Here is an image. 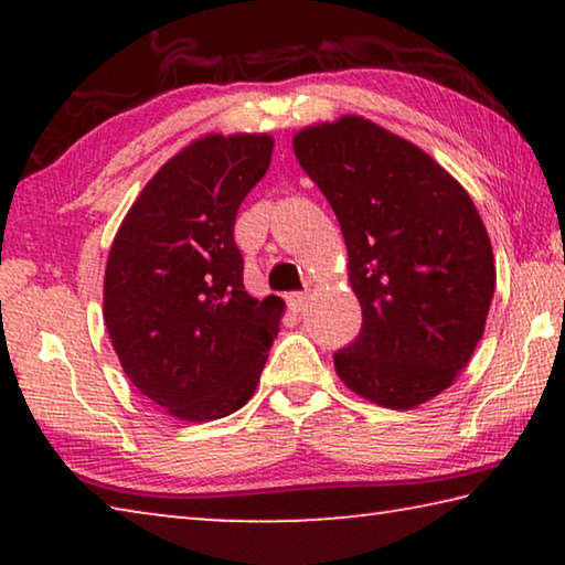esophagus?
Here are the masks:
<instances>
[{
    "instance_id": "34e87169",
    "label": "esophagus",
    "mask_w": 565,
    "mask_h": 565,
    "mask_svg": "<svg viewBox=\"0 0 565 565\" xmlns=\"http://www.w3.org/2000/svg\"><path fill=\"white\" fill-rule=\"evenodd\" d=\"M309 291H296V294H289V306L296 311L301 313L306 309V303H309Z\"/></svg>"
}]
</instances>
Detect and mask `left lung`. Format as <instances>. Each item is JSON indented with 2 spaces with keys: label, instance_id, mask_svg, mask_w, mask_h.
I'll use <instances>...</instances> for the list:
<instances>
[{
  "label": "left lung",
  "instance_id": "1",
  "mask_svg": "<svg viewBox=\"0 0 565 565\" xmlns=\"http://www.w3.org/2000/svg\"><path fill=\"white\" fill-rule=\"evenodd\" d=\"M294 151L341 224L361 331L333 353L371 404L411 411L454 384L489 317L493 248L468 191L408 139L343 114Z\"/></svg>",
  "mask_w": 565,
  "mask_h": 565
}]
</instances>
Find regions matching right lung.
Listing matches in <instances>:
<instances>
[{
  "instance_id": "right-lung-1",
  "label": "right lung",
  "mask_w": 565,
  "mask_h": 565,
  "mask_svg": "<svg viewBox=\"0 0 565 565\" xmlns=\"http://www.w3.org/2000/svg\"><path fill=\"white\" fill-rule=\"evenodd\" d=\"M269 134H206L141 189L104 271L124 374L169 416L224 418L259 386L284 301L244 289L236 212L271 164Z\"/></svg>"
}]
</instances>
